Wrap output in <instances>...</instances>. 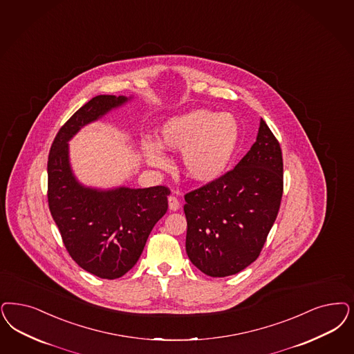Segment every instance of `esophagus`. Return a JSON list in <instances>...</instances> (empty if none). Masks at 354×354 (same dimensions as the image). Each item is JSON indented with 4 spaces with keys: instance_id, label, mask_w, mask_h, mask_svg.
I'll return each instance as SVG.
<instances>
[{
    "instance_id": "34e87169",
    "label": "esophagus",
    "mask_w": 354,
    "mask_h": 354,
    "mask_svg": "<svg viewBox=\"0 0 354 354\" xmlns=\"http://www.w3.org/2000/svg\"><path fill=\"white\" fill-rule=\"evenodd\" d=\"M169 207L172 212H175L180 207V203H179L178 197H175L174 195L169 196Z\"/></svg>"
}]
</instances>
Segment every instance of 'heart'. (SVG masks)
<instances>
[{"label":"heart","mask_w":354,"mask_h":354,"mask_svg":"<svg viewBox=\"0 0 354 354\" xmlns=\"http://www.w3.org/2000/svg\"><path fill=\"white\" fill-rule=\"evenodd\" d=\"M238 122L230 113L195 110L175 116L158 131V144L142 142L147 163L166 167L162 149L182 151L180 169L195 182L207 183L220 178L229 166L238 144Z\"/></svg>","instance_id":"heart-1"}]
</instances>
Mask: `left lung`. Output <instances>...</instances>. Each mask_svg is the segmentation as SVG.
Masks as SVG:
<instances>
[{
    "label": "left lung",
    "mask_w": 354,
    "mask_h": 354,
    "mask_svg": "<svg viewBox=\"0 0 354 354\" xmlns=\"http://www.w3.org/2000/svg\"><path fill=\"white\" fill-rule=\"evenodd\" d=\"M282 174L280 144L260 119L257 141L241 162L184 196L185 251L196 268L226 277L257 260L280 209Z\"/></svg>",
    "instance_id": "obj_1"
}]
</instances>
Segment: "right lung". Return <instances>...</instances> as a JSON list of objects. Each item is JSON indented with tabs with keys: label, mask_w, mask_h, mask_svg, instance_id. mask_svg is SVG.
I'll list each match as a JSON object with an SVG mask.
<instances>
[{
	"label": "right lung",
	"mask_w": 354,
	"mask_h": 354,
	"mask_svg": "<svg viewBox=\"0 0 354 354\" xmlns=\"http://www.w3.org/2000/svg\"><path fill=\"white\" fill-rule=\"evenodd\" d=\"M132 97L97 95L56 134L48 156V205L62 242L86 272L107 280L124 276L141 257L147 236L167 212L170 189L118 187L97 189L80 183L69 162V141L90 122Z\"/></svg>",
	"instance_id": "obj_1"
}]
</instances>
